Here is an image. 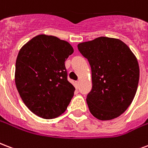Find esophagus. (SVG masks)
Wrapping results in <instances>:
<instances>
[{"label":"esophagus","mask_w":148,"mask_h":148,"mask_svg":"<svg viewBox=\"0 0 148 148\" xmlns=\"http://www.w3.org/2000/svg\"><path fill=\"white\" fill-rule=\"evenodd\" d=\"M79 86H80V81H77L75 82V87H76V88H79Z\"/></svg>","instance_id":"1"}]
</instances>
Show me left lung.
Here are the masks:
<instances>
[{
    "label": "left lung",
    "instance_id": "obj_1",
    "mask_svg": "<svg viewBox=\"0 0 148 148\" xmlns=\"http://www.w3.org/2000/svg\"><path fill=\"white\" fill-rule=\"evenodd\" d=\"M92 69V88L87 96L89 111L100 120L119 116L131 104L139 82V64L120 39L101 36L77 45Z\"/></svg>",
    "mask_w": 148,
    "mask_h": 148
}]
</instances>
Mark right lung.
Returning a JSON list of instances; mask_svg holds the SVG:
<instances>
[{
	"label": "right lung",
	"mask_w": 148,
	"mask_h": 148,
	"mask_svg": "<svg viewBox=\"0 0 148 148\" xmlns=\"http://www.w3.org/2000/svg\"><path fill=\"white\" fill-rule=\"evenodd\" d=\"M73 53L69 42L45 34L33 37L19 50L15 85L34 114L49 119L65 112L75 88L67 81L64 62Z\"/></svg>",
	"instance_id": "add662e5"
}]
</instances>
